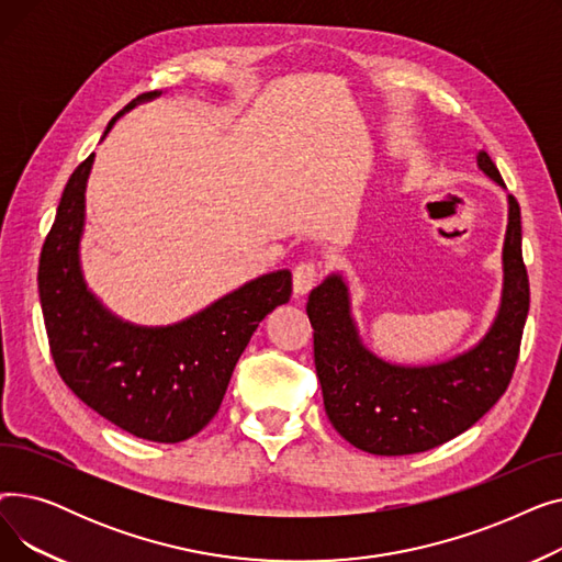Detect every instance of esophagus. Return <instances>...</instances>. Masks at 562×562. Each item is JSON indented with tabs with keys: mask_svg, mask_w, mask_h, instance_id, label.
Instances as JSON below:
<instances>
[{
	"mask_svg": "<svg viewBox=\"0 0 562 562\" xmlns=\"http://www.w3.org/2000/svg\"><path fill=\"white\" fill-rule=\"evenodd\" d=\"M318 280V263L316 261H301L293 269V293L296 296H307Z\"/></svg>",
	"mask_w": 562,
	"mask_h": 562,
	"instance_id": "obj_1",
	"label": "esophagus"
}]
</instances>
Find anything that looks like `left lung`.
<instances>
[{
  "mask_svg": "<svg viewBox=\"0 0 562 562\" xmlns=\"http://www.w3.org/2000/svg\"><path fill=\"white\" fill-rule=\"evenodd\" d=\"M476 161L490 180L506 187L485 150ZM508 206L498 314L479 346L449 362L398 367L375 358L360 341L348 286L339 273L310 293L307 316L323 405L335 430L352 447L373 456L435 449L474 426L508 390L530 301L515 195H508Z\"/></svg>",
  "mask_w": 562,
  "mask_h": 562,
  "instance_id": "1",
  "label": "left lung"
}]
</instances>
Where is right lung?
Wrapping results in <instances>:
<instances>
[{"mask_svg":"<svg viewBox=\"0 0 562 562\" xmlns=\"http://www.w3.org/2000/svg\"><path fill=\"white\" fill-rule=\"evenodd\" d=\"M157 95L143 93L125 111ZM93 159L88 155L70 175L41 252L49 352L66 385L100 417L140 439L175 445L214 419L259 321L289 301L291 273L261 276L175 326L140 328L115 318L86 289L79 266Z\"/></svg>","mask_w":562,"mask_h":562,"instance_id":"right-lung-1","label":"right lung"}]
</instances>
